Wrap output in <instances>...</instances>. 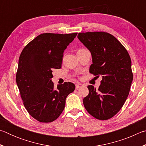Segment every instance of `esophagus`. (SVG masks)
I'll use <instances>...</instances> for the list:
<instances>
[{
  "label": "esophagus",
  "instance_id": "obj_1",
  "mask_svg": "<svg viewBox=\"0 0 146 146\" xmlns=\"http://www.w3.org/2000/svg\"><path fill=\"white\" fill-rule=\"evenodd\" d=\"M83 85L82 84H80V83H78V84H76V86H75V88H76V90H77V89H78V88H80V87H82Z\"/></svg>",
  "mask_w": 146,
  "mask_h": 146
}]
</instances>
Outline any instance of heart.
Returning <instances> with one entry per match:
<instances>
[{
  "mask_svg": "<svg viewBox=\"0 0 146 146\" xmlns=\"http://www.w3.org/2000/svg\"><path fill=\"white\" fill-rule=\"evenodd\" d=\"M86 50H87V49H84V48H80V49H78V52H81V51H86Z\"/></svg>",
  "mask_w": 146,
  "mask_h": 146,
  "instance_id": "obj_1",
  "label": "heart"
}]
</instances>
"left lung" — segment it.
<instances>
[{
	"instance_id": "1",
	"label": "left lung",
	"mask_w": 146,
	"mask_h": 146,
	"mask_svg": "<svg viewBox=\"0 0 146 146\" xmlns=\"http://www.w3.org/2000/svg\"><path fill=\"white\" fill-rule=\"evenodd\" d=\"M78 38L91 53L90 73L102 79L98 90L88 86L83 104L98 120H108L119 111L129 95L133 78L131 60L126 49L107 32L79 33Z\"/></svg>"
}]
</instances>
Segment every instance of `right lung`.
<instances>
[{
	"mask_svg": "<svg viewBox=\"0 0 146 146\" xmlns=\"http://www.w3.org/2000/svg\"><path fill=\"white\" fill-rule=\"evenodd\" d=\"M77 33H42L24 47L20 55L16 82L29 114L40 122H51L63 111L66 98L75 86L64 82L54 88L52 70L60 69L67 46Z\"/></svg>",
	"mask_w": 146,
	"mask_h": 146,
	"instance_id": "add662e5",
	"label": "right lung"
}]
</instances>
